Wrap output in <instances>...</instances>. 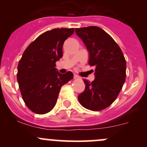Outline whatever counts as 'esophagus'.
<instances>
[{"label": "esophagus", "instance_id": "esophagus-1", "mask_svg": "<svg viewBox=\"0 0 147 147\" xmlns=\"http://www.w3.org/2000/svg\"><path fill=\"white\" fill-rule=\"evenodd\" d=\"M74 79H75V80H79V79H80V78L78 75H74Z\"/></svg>", "mask_w": 147, "mask_h": 147}]
</instances>
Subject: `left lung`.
<instances>
[{
    "label": "left lung",
    "mask_w": 147,
    "mask_h": 147,
    "mask_svg": "<svg viewBox=\"0 0 147 147\" xmlns=\"http://www.w3.org/2000/svg\"><path fill=\"white\" fill-rule=\"evenodd\" d=\"M75 32L89 52V64L95 67V79L92 82L84 79L85 89L78 100L86 109L102 110L116 100L125 82V58L119 45L102 28H76Z\"/></svg>",
    "instance_id": "1"
}]
</instances>
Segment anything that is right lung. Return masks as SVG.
I'll return each instance as SVG.
<instances>
[{"label": "right lung", "instance_id": "obj_1", "mask_svg": "<svg viewBox=\"0 0 147 147\" xmlns=\"http://www.w3.org/2000/svg\"><path fill=\"white\" fill-rule=\"evenodd\" d=\"M74 28H55L38 36L26 49L18 65L17 80L26 106L44 115L53 109L60 88L73 79L69 71L61 74L55 63L63 57L65 40Z\"/></svg>", "mask_w": 147, "mask_h": 147}]
</instances>
